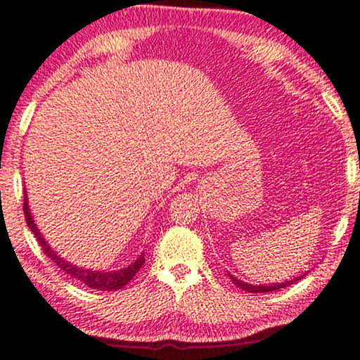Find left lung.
<instances>
[{"label":"left lung","mask_w":360,"mask_h":360,"mask_svg":"<svg viewBox=\"0 0 360 360\" xmlns=\"http://www.w3.org/2000/svg\"><path fill=\"white\" fill-rule=\"evenodd\" d=\"M302 277H304V275H300V277H295L294 281H287V282H282V283H274V285H252V283L238 281V278L233 277V275H230V281H232L237 287H240L242 290L250 292V294H264V292H272V290H278V288H285V287L290 285V283H295L297 281H300Z\"/></svg>","instance_id":"1"}]
</instances>
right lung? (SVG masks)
<instances>
[{
	"label": "right lung",
	"instance_id": "1",
	"mask_svg": "<svg viewBox=\"0 0 360 360\" xmlns=\"http://www.w3.org/2000/svg\"><path fill=\"white\" fill-rule=\"evenodd\" d=\"M23 212H25L26 224H28L31 232L34 233V237H37L39 245H41V250L48 255V259H51L53 262H55V264L58 265V269L63 270L66 275H70L72 278H77V281L85 283L86 287L95 288V290H118V288L127 285V283L130 282L133 277H135V274L141 269V265L145 264V254H141L139 259L133 262V264L128 265V267L120 269V270H112V272L78 267V265H75V264H72V262L65 260L63 257L58 255L56 252L53 250L50 245H48L46 240H44L41 232H39L37 224H34L33 215H31V212H30L28 197H26V193H25Z\"/></svg>",
	"mask_w": 360,
	"mask_h": 360
}]
</instances>
